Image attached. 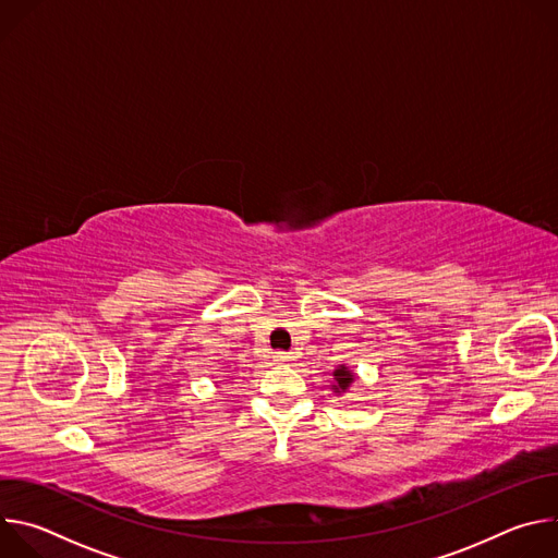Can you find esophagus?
I'll return each instance as SVG.
<instances>
[{"label": "esophagus", "mask_w": 558, "mask_h": 558, "mask_svg": "<svg viewBox=\"0 0 558 558\" xmlns=\"http://www.w3.org/2000/svg\"><path fill=\"white\" fill-rule=\"evenodd\" d=\"M291 353H287V351H276L274 353V362H278V364H284V362H291Z\"/></svg>", "instance_id": "1"}]
</instances>
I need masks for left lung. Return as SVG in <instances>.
Instances as JSON below:
<instances>
[{
	"label": "left lung",
	"mask_w": 558,
	"mask_h": 558,
	"mask_svg": "<svg viewBox=\"0 0 558 558\" xmlns=\"http://www.w3.org/2000/svg\"><path fill=\"white\" fill-rule=\"evenodd\" d=\"M333 375H336V381H338V386L333 388L336 392H344V390L351 386V381L355 379V377H353V373H351V371H347V366H340Z\"/></svg>",
	"instance_id": "8db88e82"
}]
</instances>
